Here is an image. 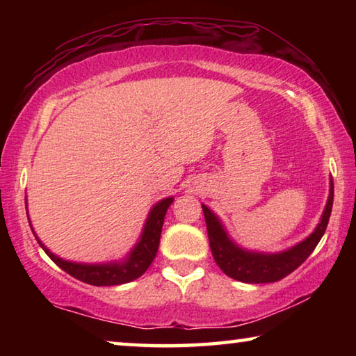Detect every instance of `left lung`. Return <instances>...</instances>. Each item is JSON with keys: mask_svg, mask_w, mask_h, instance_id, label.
Masks as SVG:
<instances>
[{"mask_svg": "<svg viewBox=\"0 0 356 356\" xmlns=\"http://www.w3.org/2000/svg\"><path fill=\"white\" fill-rule=\"evenodd\" d=\"M333 179L330 180V196L327 206L322 213L321 222H318L314 232L306 237L303 242L297 243L292 248L281 252H256L240 248L234 240L227 236L225 226L221 225L218 216L212 210L202 204L204 218H206L209 243L212 250L213 259L218 267L225 272L229 278H234L250 284H262V282H275L286 278L295 268H298L321 242L322 236L327 229L331 207H333L334 195Z\"/></svg>", "mask_w": 356, "mask_h": 356, "instance_id": "left-lung-1", "label": "left lung"}]
</instances>
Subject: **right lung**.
Listing matches in <instances>:
<instances>
[{
    "instance_id": "obj_1",
    "label": "right lung",
    "mask_w": 356,
    "mask_h": 356,
    "mask_svg": "<svg viewBox=\"0 0 356 356\" xmlns=\"http://www.w3.org/2000/svg\"><path fill=\"white\" fill-rule=\"evenodd\" d=\"M174 197H165V200L155 204L152 210L149 212L146 225H144L141 237L135 245V248L129 252V256L125 257L124 261L119 262L78 264L64 261V259L53 254V252L40 242L39 237L35 236L31 221H29V216L28 221L29 226H31L34 237L38 238L39 245L42 246V250H44L47 252V256L50 257L59 268H63L65 273H69L70 276H74V278L91 286H118L140 278V276L150 267V264H152L156 256V251H159L165 215Z\"/></svg>"
}]
</instances>
